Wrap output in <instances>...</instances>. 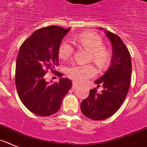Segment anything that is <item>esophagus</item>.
Here are the masks:
<instances>
[{
  "label": "esophagus",
  "mask_w": 147,
  "mask_h": 147,
  "mask_svg": "<svg viewBox=\"0 0 147 147\" xmlns=\"http://www.w3.org/2000/svg\"><path fill=\"white\" fill-rule=\"evenodd\" d=\"M78 86V83H77V82H73L72 83V88H75Z\"/></svg>",
  "instance_id": "1"
}]
</instances>
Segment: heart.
Returning a JSON list of instances; mask_svg holds the SVG:
<instances>
[{
	"instance_id": "1",
	"label": "heart",
	"mask_w": 147,
	"mask_h": 147,
	"mask_svg": "<svg viewBox=\"0 0 147 147\" xmlns=\"http://www.w3.org/2000/svg\"><path fill=\"white\" fill-rule=\"evenodd\" d=\"M75 42L90 53L88 60L100 69L106 68L111 59V52L104 46V41L100 36L91 32H85L75 38ZM74 53V47L68 39H64L59 45L58 54L62 60H68ZM67 74L75 81L83 82L96 75L92 65H72L67 68Z\"/></svg>"
}]
</instances>
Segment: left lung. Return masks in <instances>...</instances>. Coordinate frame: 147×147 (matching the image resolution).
I'll list each match as a JSON object with an SVG mask.
<instances>
[{
	"mask_svg": "<svg viewBox=\"0 0 147 147\" xmlns=\"http://www.w3.org/2000/svg\"><path fill=\"white\" fill-rule=\"evenodd\" d=\"M113 46L111 63L102 76L94 81L97 87L102 86L101 93L96 88L80 104L83 115L93 120H104L114 114L126 98L131 82V56L127 47L118 35L105 31Z\"/></svg>",
	"mask_w": 147,
	"mask_h": 147,
	"instance_id": "left-lung-1",
	"label": "left lung"
}]
</instances>
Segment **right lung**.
I'll list each match as a JSON object with an SVG mask.
<instances>
[{"label": "right lung", "mask_w": 147, "mask_h": 147, "mask_svg": "<svg viewBox=\"0 0 147 147\" xmlns=\"http://www.w3.org/2000/svg\"><path fill=\"white\" fill-rule=\"evenodd\" d=\"M69 31L70 28L58 26L42 28L20 48L16 61V88L23 105L39 116L57 113L64 96L72 86L67 78H61L53 84L45 78L48 69L54 72V67L59 65V45Z\"/></svg>", "instance_id": "1"}]
</instances>
